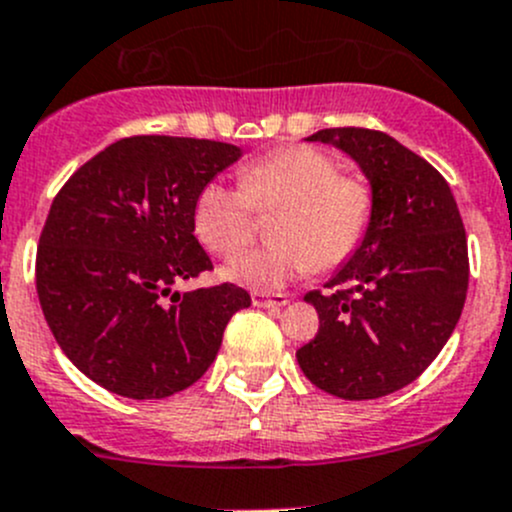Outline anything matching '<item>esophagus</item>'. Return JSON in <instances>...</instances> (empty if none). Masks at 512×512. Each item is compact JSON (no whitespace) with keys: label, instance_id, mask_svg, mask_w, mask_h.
<instances>
[{"label":"esophagus","instance_id":"esophagus-1","mask_svg":"<svg viewBox=\"0 0 512 512\" xmlns=\"http://www.w3.org/2000/svg\"><path fill=\"white\" fill-rule=\"evenodd\" d=\"M252 304L260 309H280L287 304L285 294H270V292H252Z\"/></svg>","mask_w":512,"mask_h":512}]
</instances>
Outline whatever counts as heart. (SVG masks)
Returning a JSON list of instances; mask_svg holds the SVG:
<instances>
[{
	"instance_id": "obj_1",
	"label": "heart",
	"mask_w": 512,
	"mask_h": 512,
	"mask_svg": "<svg viewBox=\"0 0 512 512\" xmlns=\"http://www.w3.org/2000/svg\"><path fill=\"white\" fill-rule=\"evenodd\" d=\"M237 180L240 190L210 180L193 203L195 235L218 257L237 255L252 240V210H277L270 225L275 242L223 267V277L235 285L275 292L312 267L334 270L369 232L374 215L369 183L339 173L337 160L319 148H277L245 165Z\"/></svg>"
}]
</instances>
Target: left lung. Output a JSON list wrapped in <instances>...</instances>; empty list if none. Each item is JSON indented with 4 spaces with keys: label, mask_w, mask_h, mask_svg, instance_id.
<instances>
[{
    "label": "left lung",
    "mask_w": 512,
    "mask_h": 512,
    "mask_svg": "<svg viewBox=\"0 0 512 512\" xmlns=\"http://www.w3.org/2000/svg\"><path fill=\"white\" fill-rule=\"evenodd\" d=\"M307 141L347 153L374 193L359 250L329 292L304 294L317 337L297 349L314 386L347 401L394 394L428 369L461 319L468 242L443 175L396 138L369 128H324Z\"/></svg>",
    "instance_id": "1"
}]
</instances>
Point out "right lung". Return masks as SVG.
Masks as SVG:
<instances>
[{"mask_svg": "<svg viewBox=\"0 0 512 512\" xmlns=\"http://www.w3.org/2000/svg\"><path fill=\"white\" fill-rule=\"evenodd\" d=\"M242 156L205 138L133 136L81 165L54 198L36 250V292L61 352L103 389L165 399L208 371L242 287L175 292L213 270L193 203Z\"/></svg>", "mask_w": 512, "mask_h": 512, "instance_id": "obj_1", "label": "right lung"}]
</instances>
